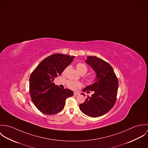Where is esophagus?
I'll use <instances>...</instances> for the list:
<instances>
[{
    "label": "esophagus",
    "mask_w": 148,
    "mask_h": 148,
    "mask_svg": "<svg viewBox=\"0 0 148 148\" xmlns=\"http://www.w3.org/2000/svg\"><path fill=\"white\" fill-rule=\"evenodd\" d=\"M75 96H77V95H79V93H76V92H74V94H73Z\"/></svg>",
    "instance_id": "1"
}]
</instances>
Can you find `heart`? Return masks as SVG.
<instances>
[{
    "instance_id": "b5f03b06",
    "label": "heart",
    "mask_w": 148,
    "mask_h": 148,
    "mask_svg": "<svg viewBox=\"0 0 148 148\" xmlns=\"http://www.w3.org/2000/svg\"><path fill=\"white\" fill-rule=\"evenodd\" d=\"M76 69L78 71V72L80 73L81 75H84L87 72L88 69L85 64L82 62H79L76 64ZM96 79V76L95 75L90 74L86 76V81L88 83L91 84L95 82ZM67 85L69 88L72 89H75L77 88L80 87L81 86V84L78 82H75L73 81H68L67 82Z\"/></svg>"
}]
</instances>
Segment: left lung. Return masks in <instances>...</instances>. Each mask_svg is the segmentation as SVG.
Masks as SVG:
<instances>
[{
  "label": "left lung",
  "mask_w": 148,
  "mask_h": 148,
  "mask_svg": "<svg viewBox=\"0 0 148 148\" xmlns=\"http://www.w3.org/2000/svg\"><path fill=\"white\" fill-rule=\"evenodd\" d=\"M87 58L85 62L96 72L97 79L93 84L83 90L88 93L93 91L94 93L90 97L88 96L79 108L85 114L97 117L105 114L114 106L118 91V79L108 63L96 56Z\"/></svg>",
  "instance_id": "1"
}]
</instances>
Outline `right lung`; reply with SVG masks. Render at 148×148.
I'll list each match as a JSON object with an SVG mask.
<instances>
[{"instance_id":"add662e5","label":"right lung","mask_w":148,"mask_h":148,"mask_svg":"<svg viewBox=\"0 0 148 148\" xmlns=\"http://www.w3.org/2000/svg\"><path fill=\"white\" fill-rule=\"evenodd\" d=\"M75 56L60 53L52 55L39 64L29 77L31 100L42 113L52 115L63 109L65 100L73 95L68 89H63L53 83L72 63Z\"/></svg>"}]
</instances>
